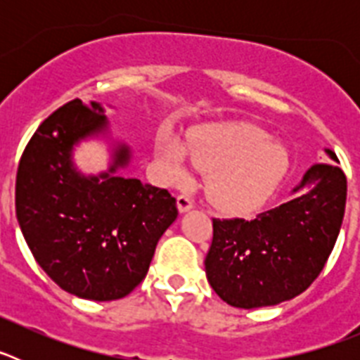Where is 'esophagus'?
Segmentation results:
<instances>
[{
  "label": "esophagus",
  "instance_id": "1",
  "mask_svg": "<svg viewBox=\"0 0 360 360\" xmlns=\"http://www.w3.org/2000/svg\"><path fill=\"white\" fill-rule=\"evenodd\" d=\"M176 207H178V211L184 214V212L191 211V209L195 207V202H193V200H191L187 195H180L176 198Z\"/></svg>",
  "mask_w": 360,
  "mask_h": 360
}]
</instances>
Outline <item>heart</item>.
<instances>
[{
  "mask_svg": "<svg viewBox=\"0 0 360 360\" xmlns=\"http://www.w3.org/2000/svg\"><path fill=\"white\" fill-rule=\"evenodd\" d=\"M155 151L174 182L186 176L187 157L205 171V195L227 214H249L262 207L288 169L287 149L247 122L191 129L186 146L171 131H162Z\"/></svg>",
  "mask_w": 360,
  "mask_h": 360,
  "instance_id": "heart-1",
  "label": "heart"
}]
</instances>
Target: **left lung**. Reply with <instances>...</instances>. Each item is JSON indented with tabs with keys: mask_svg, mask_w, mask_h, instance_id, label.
<instances>
[{
	"mask_svg": "<svg viewBox=\"0 0 360 360\" xmlns=\"http://www.w3.org/2000/svg\"><path fill=\"white\" fill-rule=\"evenodd\" d=\"M324 153L337 162L332 149ZM290 195L250 221L212 219L205 276L231 307H274L321 274L345 218L346 176L337 164H314Z\"/></svg>",
	"mask_w": 360,
	"mask_h": 360,
	"instance_id": "left-lung-1",
	"label": "left lung"
}]
</instances>
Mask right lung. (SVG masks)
<instances>
[{
	"label": "right lung",
	"instance_id": "add662e5",
	"mask_svg": "<svg viewBox=\"0 0 360 360\" xmlns=\"http://www.w3.org/2000/svg\"><path fill=\"white\" fill-rule=\"evenodd\" d=\"M88 140L108 146V167L98 174H84L72 158ZM131 158L106 108L75 98L41 124L19 162L15 216L25 241L50 279L81 299L128 295L178 216L167 191L120 174Z\"/></svg>",
	"mask_w": 360,
	"mask_h": 360
}]
</instances>
